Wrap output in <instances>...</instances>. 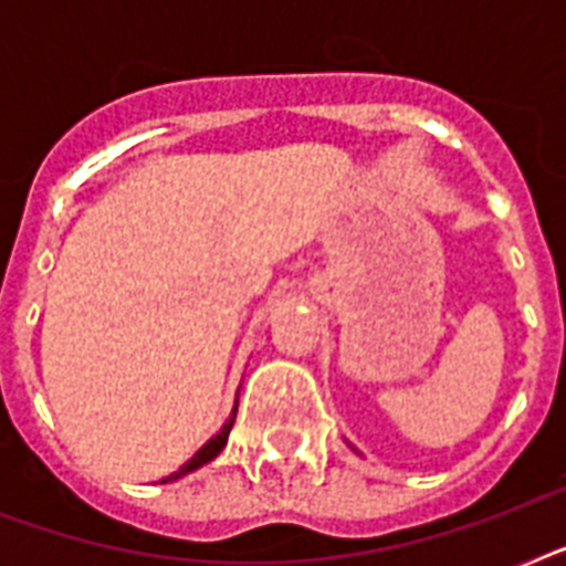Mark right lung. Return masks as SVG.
<instances>
[{"label":"right lung","mask_w":566,"mask_h":566,"mask_svg":"<svg viewBox=\"0 0 566 566\" xmlns=\"http://www.w3.org/2000/svg\"><path fill=\"white\" fill-rule=\"evenodd\" d=\"M234 413H238V405H234V411H231V417H229V420H226V426H222V429L217 431V434H213V438L208 440V443H205V447L199 449V452H196L193 458H190L188 464H181V470H176V473L167 475V479H161V482H172V479H181V475L193 473V470H199V467L208 464V461H213V458L220 455L222 447H226V440H229L231 426H234Z\"/></svg>","instance_id":"add662e5"}]
</instances>
